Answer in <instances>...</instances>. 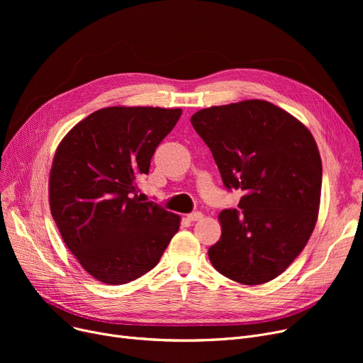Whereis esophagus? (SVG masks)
<instances>
[{
  "label": "esophagus",
  "instance_id": "esophagus-1",
  "mask_svg": "<svg viewBox=\"0 0 363 363\" xmlns=\"http://www.w3.org/2000/svg\"><path fill=\"white\" fill-rule=\"evenodd\" d=\"M201 218H203V213H201V212H193V213L186 215V219H188L189 222H196V220H200Z\"/></svg>",
  "mask_w": 363,
  "mask_h": 363
}]
</instances>
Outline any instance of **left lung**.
I'll list each match as a JSON object with an SVG mask.
<instances>
[{"label": "left lung", "mask_w": 363, "mask_h": 363, "mask_svg": "<svg viewBox=\"0 0 363 363\" xmlns=\"http://www.w3.org/2000/svg\"><path fill=\"white\" fill-rule=\"evenodd\" d=\"M191 125L225 188L244 193L238 208L219 213L222 235L208 249L213 268L245 285L277 278L301 253L318 219L322 162L312 133L263 100L203 108Z\"/></svg>", "instance_id": "8db88e82"}]
</instances>
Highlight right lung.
I'll list each match as a JSON object with an SVG mask.
<instances>
[{
    "label": "right lung",
    "mask_w": 363,
    "mask_h": 363,
    "mask_svg": "<svg viewBox=\"0 0 363 363\" xmlns=\"http://www.w3.org/2000/svg\"><path fill=\"white\" fill-rule=\"evenodd\" d=\"M181 108L107 107L76 125L55 151L50 174L51 215L82 268L104 284L140 278L159 263L179 216L141 201L157 145Z\"/></svg>",
    "instance_id": "obj_1"
}]
</instances>
